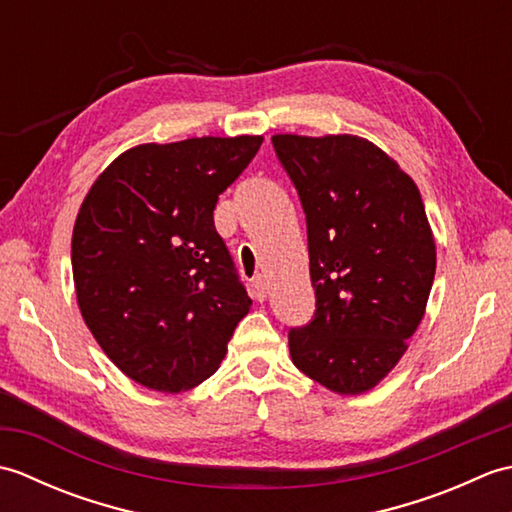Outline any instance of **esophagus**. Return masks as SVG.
<instances>
[{"label": "esophagus", "mask_w": 512, "mask_h": 512, "mask_svg": "<svg viewBox=\"0 0 512 512\" xmlns=\"http://www.w3.org/2000/svg\"><path fill=\"white\" fill-rule=\"evenodd\" d=\"M250 290H253V297H255L257 301H264V299H266V295H268L266 277L257 273L253 279H250Z\"/></svg>", "instance_id": "34e87169"}]
</instances>
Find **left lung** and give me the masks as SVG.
Returning <instances> with one entry per match:
<instances>
[{
  "label": "left lung",
  "mask_w": 512,
  "mask_h": 512,
  "mask_svg": "<svg viewBox=\"0 0 512 512\" xmlns=\"http://www.w3.org/2000/svg\"><path fill=\"white\" fill-rule=\"evenodd\" d=\"M306 213L317 310L288 334L303 374L336 394L376 387L407 352L436 275L420 191L365 138L277 134Z\"/></svg>",
  "instance_id": "1"
}]
</instances>
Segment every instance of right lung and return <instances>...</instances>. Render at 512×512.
<instances>
[{"instance_id": "right-lung-1", "label": "right lung", "mask_w": 512, "mask_h": 512, "mask_svg": "<svg viewBox=\"0 0 512 512\" xmlns=\"http://www.w3.org/2000/svg\"><path fill=\"white\" fill-rule=\"evenodd\" d=\"M262 136L138 145L76 215L72 275L83 321L125 376L180 394L209 378L250 310L213 211Z\"/></svg>"}]
</instances>
